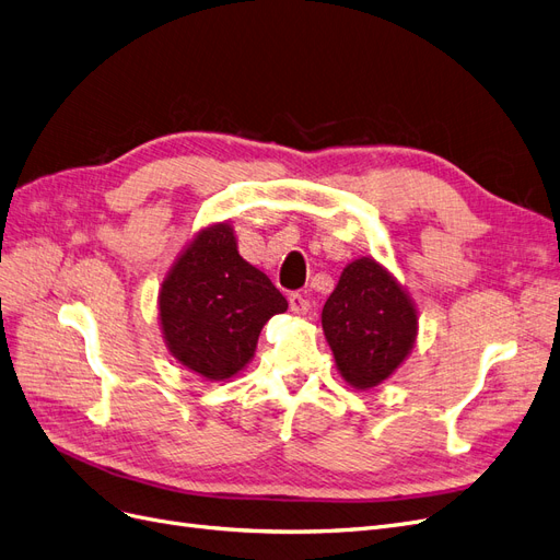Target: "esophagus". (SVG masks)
<instances>
[{
  "label": "esophagus",
  "mask_w": 560,
  "mask_h": 560,
  "mask_svg": "<svg viewBox=\"0 0 560 560\" xmlns=\"http://www.w3.org/2000/svg\"><path fill=\"white\" fill-rule=\"evenodd\" d=\"M288 304H291V312L298 314V316H306L308 308H312V304H308V300L300 293H291V298H288Z\"/></svg>",
  "instance_id": "obj_1"
}]
</instances>
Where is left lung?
<instances>
[{"mask_svg": "<svg viewBox=\"0 0 560 560\" xmlns=\"http://www.w3.org/2000/svg\"><path fill=\"white\" fill-rule=\"evenodd\" d=\"M323 332L346 383L376 387L395 374L418 337V312L374 258L350 262L323 306Z\"/></svg>", "mask_w": 560, "mask_h": 560, "instance_id": "obj_1", "label": "left lung"}]
</instances>
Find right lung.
<instances>
[{"mask_svg":"<svg viewBox=\"0 0 560 560\" xmlns=\"http://www.w3.org/2000/svg\"><path fill=\"white\" fill-rule=\"evenodd\" d=\"M288 308L279 288L240 252L233 228H205L165 277L159 316L173 358L223 381L254 358L262 325Z\"/></svg>","mask_w":560,"mask_h":560,"instance_id":"right-lung-1","label":"right lung"}]
</instances>
